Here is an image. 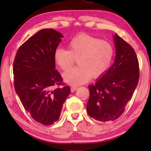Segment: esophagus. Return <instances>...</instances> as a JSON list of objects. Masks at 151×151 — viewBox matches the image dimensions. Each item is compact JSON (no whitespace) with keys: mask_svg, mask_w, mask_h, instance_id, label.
Wrapping results in <instances>:
<instances>
[{"mask_svg":"<svg viewBox=\"0 0 151 151\" xmlns=\"http://www.w3.org/2000/svg\"><path fill=\"white\" fill-rule=\"evenodd\" d=\"M78 88L76 87V86H71V88H70V90H71V92H74V91H75L76 89H77Z\"/></svg>","mask_w":151,"mask_h":151,"instance_id":"34e87169","label":"esophagus"}]
</instances>
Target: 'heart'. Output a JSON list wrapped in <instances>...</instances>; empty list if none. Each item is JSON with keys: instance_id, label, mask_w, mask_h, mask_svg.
<instances>
[{"instance_id": "b5f03b06", "label": "heart", "mask_w": 151, "mask_h": 151, "mask_svg": "<svg viewBox=\"0 0 151 151\" xmlns=\"http://www.w3.org/2000/svg\"><path fill=\"white\" fill-rule=\"evenodd\" d=\"M68 50L57 48L54 59L61 69L66 70L75 60L78 66L63 74L65 81L72 85L86 83L104 75L111 65L114 50L111 42L93 36L82 34L74 37L68 44Z\"/></svg>"}]
</instances>
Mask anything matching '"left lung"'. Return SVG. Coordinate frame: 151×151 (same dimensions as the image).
I'll list each match as a JSON object with an SVG mask.
<instances>
[{
    "instance_id": "1",
    "label": "left lung",
    "mask_w": 151,
    "mask_h": 151,
    "mask_svg": "<svg viewBox=\"0 0 151 151\" xmlns=\"http://www.w3.org/2000/svg\"><path fill=\"white\" fill-rule=\"evenodd\" d=\"M116 57L113 65L95 85L88 86V115L96 121H114L122 115L139 80V64L135 51L115 34Z\"/></svg>"
}]
</instances>
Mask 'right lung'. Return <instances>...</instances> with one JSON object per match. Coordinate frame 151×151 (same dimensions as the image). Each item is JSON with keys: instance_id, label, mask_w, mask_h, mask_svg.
<instances>
[{"instance_id": "obj_1", "label": "right lung", "mask_w": 151, "mask_h": 151, "mask_svg": "<svg viewBox=\"0 0 151 151\" xmlns=\"http://www.w3.org/2000/svg\"><path fill=\"white\" fill-rule=\"evenodd\" d=\"M63 37L52 29L40 30L20 46L13 63L15 91L32 118L44 125L58 121L70 93L55 69L54 53Z\"/></svg>"}]
</instances>
